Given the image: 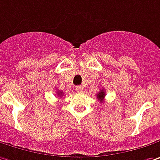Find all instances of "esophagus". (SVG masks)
Instances as JSON below:
<instances>
[{"label": "esophagus", "instance_id": "esophagus-1", "mask_svg": "<svg viewBox=\"0 0 160 160\" xmlns=\"http://www.w3.org/2000/svg\"><path fill=\"white\" fill-rule=\"evenodd\" d=\"M76 90H77L78 92H82V91L84 90V87L81 86V85H78V86H76Z\"/></svg>", "mask_w": 160, "mask_h": 160}]
</instances>
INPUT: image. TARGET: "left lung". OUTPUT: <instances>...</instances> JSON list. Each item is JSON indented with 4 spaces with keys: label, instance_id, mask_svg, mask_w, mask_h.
<instances>
[{
    "label": "left lung",
    "instance_id": "1",
    "mask_svg": "<svg viewBox=\"0 0 160 160\" xmlns=\"http://www.w3.org/2000/svg\"><path fill=\"white\" fill-rule=\"evenodd\" d=\"M105 96H106V94H105V90H101L100 92L98 94L97 98H98V100L103 101L104 100V98H105Z\"/></svg>",
    "mask_w": 160,
    "mask_h": 160
}]
</instances>
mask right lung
<instances>
[{
  "label": "right lung",
  "instance_id": "right-lung-1",
  "mask_svg": "<svg viewBox=\"0 0 160 160\" xmlns=\"http://www.w3.org/2000/svg\"><path fill=\"white\" fill-rule=\"evenodd\" d=\"M57 94H58V97H62V96L63 95V93H62V91H60V90H58V92H57Z\"/></svg>",
  "mask_w": 160,
  "mask_h": 160
}]
</instances>
